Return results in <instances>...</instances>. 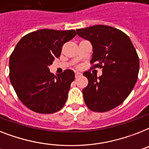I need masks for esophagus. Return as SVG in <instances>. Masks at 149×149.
I'll list each match as a JSON object with an SVG mask.
<instances>
[{
	"label": "esophagus",
	"instance_id": "1",
	"mask_svg": "<svg viewBox=\"0 0 149 149\" xmlns=\"http://www.w3.org/2000/svg\"><path fill=\"white\" fill-rule=\"evenodd\" d=\"M81 75H82V73L79 72H75V77L76 78H78L79 77H80Z\"/></svg>",
	"mask_w": 149,
	"mask_h": 149
}]
</instances>
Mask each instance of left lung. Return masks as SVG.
I'll return each instance as SVG.
<instances>
[{
  "label": "left lung",
  "instance_id": "left-lung-1",
  "mask_svg": "<svg viewBox=\"0 0 149 149\" xmlns=\"http://www.w3.org/2000/svg\"><path fill=\"white\" fill-rule=\"evenodd\" d=\"M77 32L93 46L94 68L102 69L99 77L89 71L83 73L89 81L83 89L85 103L92 111L107 112L123 103L135 86L139 71L137 52L125 33L112 26L95 25Z\"/></svg>",
  "mask_w": 149,
  "mask_h": 149
}]
</instances>
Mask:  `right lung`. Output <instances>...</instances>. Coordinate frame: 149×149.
Returning a JSON list of instances; mask_svg holds the SVG:
<instances>
[{
	"label": "right lung",
	"mask_w": 149,
	"mask_h": 149,
	"mask_svg": "<svg viewBox=\"0 0 149 149\" xmlns=\"http://www.w3.org/2000/svg\"><path fill=\"white\" fill-rule=\"evenodd\" d=\"M77 35L74 30L42 29L21 38L10 56V80L19 100L38 113H54L67 100L75 73L66 70L55 77L49 66L63 45Z\"/></svg>",
	"instance_id": "right-lung-1"
}]
</instances>
